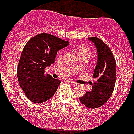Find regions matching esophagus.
<instances>
[{
	"label": "esophagus",
	"mask_w": 134,
	"mask_h": 134,
	"mask_svg": "<svg viewBox=\"0 0 134 134\" xmlns=\"http://www.w3.org/2000/svg\"><path fill=\"white\" fill-rule=\"evenodd\" d=\"M70 83H71L73 86H76V85H78V84L76 83V82H73V81H70Z\"/></svg>",
	"instance_id": "esophagus-1"
}]
</instances>
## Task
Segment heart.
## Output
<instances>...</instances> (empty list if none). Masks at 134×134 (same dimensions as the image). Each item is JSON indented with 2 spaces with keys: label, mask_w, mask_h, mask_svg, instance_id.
I'll list each match as a JSON object with an SVG mask.
<instances>
[{
  "label": "heart",
  "mask_w": 134,
  "mask_h": 134,
  "mask_svg": "<svg viewBox=\"0 0 134 134\" xmlns=\"http://www.w3.org/2000/svg\"><path fill=\"white\" fill-rule=\"evenodd\" d=\"M75 51L80 59H88L92 54L91 49L85 44H79L75 47ZM58 57L61 58L62 55V51L58 52Z\"/></svg>",
  "instance_id": "1"
}]
</instances>
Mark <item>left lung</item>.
<instances>
[{"label":"left lung","mask_w":134,"mask_h":134,"mask_svg":"<svg viewBox=\"0 0 134 134\" xmlns=\"http://www.w3.org/2000/svg\"><path fill=\"white\" fill-rule=\"evenodd\" d=\"M88 39L95 44L98 54L93 75L96 82L91 84V91L86 92L79 99L87 108L94 109L103 106L112 95L116 79V61L110 48L101 39L94 37Z\"/></svg>","instance_id":"obj_1"}]
</instances>
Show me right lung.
Instances as JSON below:
<instances>
[{
	"mask_svg": "<svg viewBox=\"0 0 134 134\" xmlns=\"http://www.w3.org/2000/svg\"><path fill=\"white\" fill-rule=\"evenodd\" d=\"M69 42L51 34L42 33L31 38L23 48L17 68L18 80L28 99L41 103L50 99L60 80L44 75V69L54 63L57 51Z\"/></svg>",
	"mask_w": 134,
	"mask_h": 134,
	"instance_id": "add662e5",
	"label": "right lung"
}]
</instances>
